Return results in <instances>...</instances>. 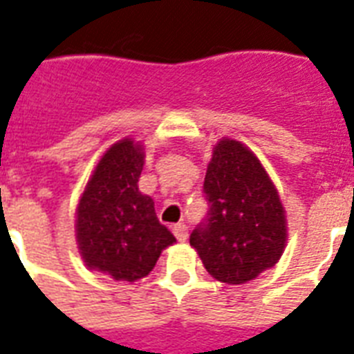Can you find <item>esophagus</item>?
I'll list each match as a JSON object with an SVG mask.
<instances>
[{
  "label": "esophagus",
  "instance_id": "esophagus-1",
  "mask_svg": "<svg viewBox=\"0 0 354 354\" xmlns=\"http://www.w3.org/2000/svg\"><path fill=\"white\" fill-rule=\"evenodd\" d=\"M174 234L179 242H185L186 238H188V227H186L185 223H177V225L174 227Z\"/></svg>",
  "mask_w": 354,
  "mask_h": 354
}]
</instances>
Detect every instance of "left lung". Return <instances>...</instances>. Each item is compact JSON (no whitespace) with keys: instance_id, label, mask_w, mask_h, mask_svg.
I'll return each instance as SVG.
<instances>
[{"instance_id":"left-lung-1","label":"left lung","mask_w":354,"mask_h":354,"mask_svg":"<svg viewBox=\"0 0 354 354\" xmlns=\"http://www.w3.org/2000/svg\"><path fill=\"white\" fill-rule=\"evenodd\" d=\"M203 194L207 218L192 231L190 245L210 275L243 284L279 262L286 245L284 207L253 151L236 140H220Z\"/></svg>"}]
</instances>
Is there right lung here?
I'll use <instances>...</instances> for the list:
<instances>
[{
  "label": "right lung",
  "instance_id": "add662e5",
  "mask_svg": "<svg viewBox=\"0 0 354 354\" xmlns=\"http://www.w3.org/2000/svg\"><path fill=\"white\" fill-rule=\"evenodd\" d=\"M144 149L125 138L109 147L77 207L79 253L90 270L114 281L149 275L175 236L158 221L155 203L138 190Z\"/></svg>",
  "mask_w": 354,
  "mask_h": 354
}]
</instances>
